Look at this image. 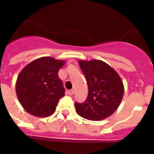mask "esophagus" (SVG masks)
Returning a JSON list of instances; mask_svg holds the SVG:
<instances>
[{"label":"esophagus","mask_w":154,"mask_h":154,"mask_svg":"<svg viewBox=\"0 0 154 154\" xmlns=\"http://www.w3.org/2000/svg\"><path fill=\"white\" fill-rule=\"evenodd\" d=\"M74 93H75L74 89H71V90L68 91V94H69V95H70V96H72Z\"/></svg>","instance_id":"obj_1"}]
</instances>
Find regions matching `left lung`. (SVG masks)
Returning <instances> with one entry per match:
<instances>
[{
	"label": "left lung",
	"mask_w": 154,
	"mask_h": 154,
	"mask_svg": "<svg viewBox=\"0 0 154 154\" xmlns=\"http://www.w3.org/2000/svg\"><path fill=\"white\" fill-rule=\"evenodd\" d=\"M79 64L88 83L85 103H75L76 112L92 121L109 117L117 109L123 99L124 85L117 72L98 59L79 60Z\"/></svg>",
	"instance_id": "1"
}]
</instances>
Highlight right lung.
I'll list each match as a JSON object with an SVG mask.
<instances>
[{
    "instance_id": "1",
    "label": "right lung",
    "mask_w": 154,
    "mask_h": 154,
    "mask_svg": "<svg viewBox=\"0 0 154 154\" xmlns=\"http://www.w3.org/2000/svg\"><path fill=\"white\" fill-rule=\"evenodd\" d=\"M65 60L42 57L32 61L20 72L16 81L17 99L27 112L37 117L54 113L65 88L58 72Z\"/></svg>"
}]
</instances>
